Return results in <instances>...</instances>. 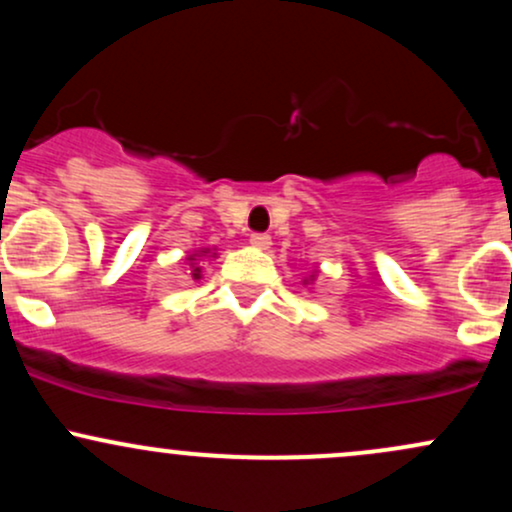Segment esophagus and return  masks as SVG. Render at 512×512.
Returning <instances> with one entry per match:
<instances>
[{
  "instance_id": "1",
  "label": "esophagus",
  "mask_w": 512,
  "mask_h": 512,
  "mask_svg": "<svg viewBox=\"0 0 512 512\" xmlns=\"http://www.w3.org/2000/svg\"><path fill=\"white\" fill-rule=\"evenodd\" d=\"M250 243H252V248H257V250H267L269 245H272V238H269L267 233H252V236H250Z\"/></svg>"
}]
</instances>
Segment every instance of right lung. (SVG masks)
I'll return each mask as SVG.
<instances>
[{"label": "right lung", "instance_id": "right-lung-1", "mask_svg": "<svg viewBox=\"0 0 512 512\" xmlns=\"http://www.w3.org/2000/svg\"><path fill=\"white\" fill-rule=\"evenodd\" d=\"M202 252H209V250H199V255H202ZM187 260L192 262V279H199V272H202V269L195 267V255H190Z\"/></svg>", "mask_w": 512, "mask_h": 512}]
</instances>
